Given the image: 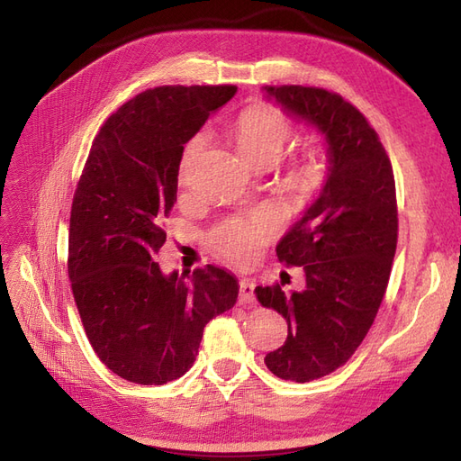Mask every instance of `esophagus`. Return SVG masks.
Instances as JSON below:
<instances>
[{"label": "esophagus", "instance_id": "esophagus-1", "mask_svg": "<svg viewBox=\"0 0 461 461\" xmlns=\"http://www.w3.org/2000/svg\"><path fill=\"white\" fill-rule=\"evenodd\" d=\"M256 283L252 278H240V302L242 303H254L256 302Z\"/></svg>", "mask_w": 461, "mask_h": 461}]
</instances>
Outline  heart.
<instances>
[{
    "label": "heart",
    "instance_id": "heart-1",
    "mask_svg": "<svg viewBox=\"0 0 461 461\" xmlns=\"http://www.w3.org/2000/svg\"><path fill=\"white\" fill-rule=\"evenodd\" d=\"M232 138L239 148L240 156L246 163L256 165L258 161L269 159L276 161L286 144L292 138L290 121L278 113L276 109L267 105H252L244 109L239 119L232 124ZM203 146V138H192L185 149L183 169L190 165V161L198 156ZM325 173V158L321 151H308L305 156L292 167L288 175L290 183L298 190L310 192L313 190ZM278 225L276 215L271 209H261L252 219H234L217 227L212 232V244L217 252L230 258L236 263L254 261L267 242L275 234Z\"/></svg>",
    "mask_w": 461,
    "mask_h": 461
}]
</instances>
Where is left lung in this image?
I'll return each instance as SVG.
<instances>
[{"mask_svg": "<svg viewBox=\"0 0 461 461\" xmlns=\"http://www.w3.org/2000/svg\"><path fill=\"white\" fill-rule=\"evenodd\" d=\"M261 90L286 117L313 127L327 151L317 196L276 244L278 259L303 267V290L256 288L261 305L288 323L285 344L265 366L285 381L308 383L344 366L379 312L398 240L394 175L379 136L339 94Z\"/></svg>", "mask_w": 461, "mask_h": 461, "instance_id": "8db88e82", "label": "left lung"}]
</instances>
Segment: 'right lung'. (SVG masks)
Wrapping results in <instances>:
<instances>
[{
    "label": "right lung",
    "instance_id": "1",
    "mask_svg": "<svg viewBox=\"0 0 461 461\" xmlns=\"http://www.w3.org/2000/svg\"><path fill=\"white\" fill-rule=\"evenodd\" d=\"M236 86H159L117 109L95 136L68 230V278L86 337L104 364L138 384L183 376L203 327L239 298L230 271L165 275L159 221L176 202L185 144Z\"/></svg>",
    "mask_w": 461,
    "mask_h": 461
}]
</instances>
